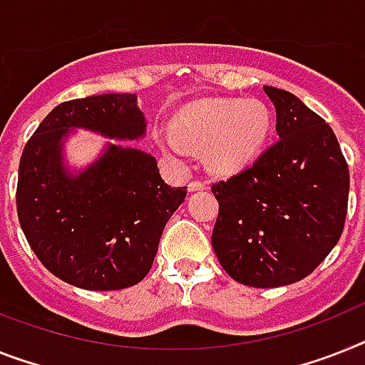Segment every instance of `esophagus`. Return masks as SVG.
Returning a JSON list of instances; mask_svg holds the SVG:
<instances>
[{"label": "esophagus", "instance_id": "esophagus-1", "mask_svg": "<svg viewBox=\"0 0 365 365\" xmlns=\"http://www.w3.org/2000/svg\"><path fill=\"white\" fill-rule=\"evenodd\" d=\"M203 188H207V185L201 182V180H192V182L188 185L190 192H197V190H203Z\"/></svg>", "mask_w": 365, "mask_h": 365}]
</instances>
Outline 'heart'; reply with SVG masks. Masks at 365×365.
I'll return each mask as SVG.
<instances>
[{
	"instance_id": "b5f03b06",
	"label": "heart",
	"mask_w": 365,
	"mask_h": 365,
	"mask_svg": "<svg viewBox=\"0 0 365 365\" xmlns=\"http://www.w3.org/2000/svg\"><path fill=\"white\" fill-rule=\"evenodd\" d=\"M269 132L270 113L263 102L222 98L182 110L175 128H158L156 140L179 158L190 155V147L207 149L210 168L231 173L254 160Z\"/></svg>"
}]
</instances>
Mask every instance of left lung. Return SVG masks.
Here are the masks:
<instances>
[{
	"label": "left lung",
	"instance_id": "left-lung-1",
	"mask_svg": "<svg viewBox=\"0 0 365 365\" xmlns=\"http://www.w3.org/2000/svg\"><path fill=\"white\" fill-rule=\"evenodd\" d=\"M279 140L254 164L212 185V248L239 284L282 287L306 278L341 237L349 165L330 125L293 93L264 86Z\"/></svg>",
	"mask_w": 365,
	"mask_h": 365
}]
</instances>
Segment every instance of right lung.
I'll list each match as a JSON object with an SVG mask.
<instances>
[{"label":"right lung","mask_w":365,"mask_h":365,"mask_svg":"<svg viewBox=\"0 0 365 365\" xmlns=\"http://www.w3.org/2000/svg\"><path fill=\"white\" fill-rule=\"evenodd\" d=\"M68 128L138 140L145 117L138 96L126 93L63 102L44 117L18 168L16 209L27 242L53 276L74 287L140 284L186 186L165 185L155 156L126 145H108L87 170L67 173L61 149Z\"/></svg>","instance_id":"right-lung-1"}]
</instances>
